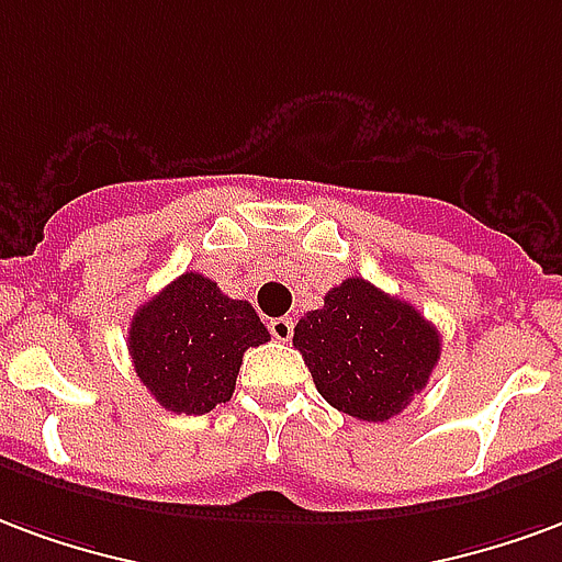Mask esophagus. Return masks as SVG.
<instances>
[{
	"label": "esophagus",
	"instance_id": "obj_1",
	"mask_svg": "<svg viewBox=\"0 0 562 562\" xmlns=\"http://www.w3.org/2000/svg\"><path fill=\"white\" fill-rule=\"evenodd\" d=\"M293 317H276V321H269V331H272V338L281 344H286L293 338Z\"/></svg>",
	"mask_w": 562,
	"mask_h": 562
}]
</instances>
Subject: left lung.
Here are the masks:
<instances>
[{"label": "left lung", "mask_w": 562, "mask_h": 562, "mask_svg": "<svg viewBox=\"0 0 562 562\" xmlns=\"http://www.w3.org/2000/svg\"><path fill=\"white\" fill-rule=\"evenodd\" d=\"M293 347L323 398L362 422H386L404 411L440 359L431 323L366 278L331 286L323 308L296 323Z\"/></svg>", "instance_id": "obj_1"}]
</instances>
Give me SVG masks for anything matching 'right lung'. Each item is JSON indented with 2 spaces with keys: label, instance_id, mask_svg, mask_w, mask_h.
Returning <instances> with one entry per match:
<instances>
[{
  "label": "right lung",
  "instance_id": "1",
  "mask_svg": "<svg viewBox=\"0 0 562 562\" xmlns=\"http://www.w3.org/2000/svg\"><path fill=\"white\" fill-rule=\"evenodd\" d=\"M269 341L257 311L224 296L212 278L186 272L137 308L128 353L164 411L203 413L231 401L241 356Z\"/></svg>",
  "mask_w": 562,
  "mask_h": 562
}]
</instances>
